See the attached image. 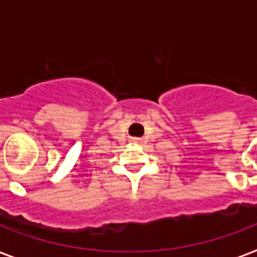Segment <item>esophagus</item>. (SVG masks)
<instances>
[{
  "label": "esophagus",
  "instance_id": "34e87169",
  "mask_svg": "<svg viewBox=\"0 0 257 257\" xmlns=\"http://www.w3.org/2000/svg\"><path fill=\"white\" fill-rule=\"evenodd\" d=\"M135 140H136V139H135Z\"/></svg>",
  "mask_w": 257,
  "mask_h": 257
}]
</instances>
